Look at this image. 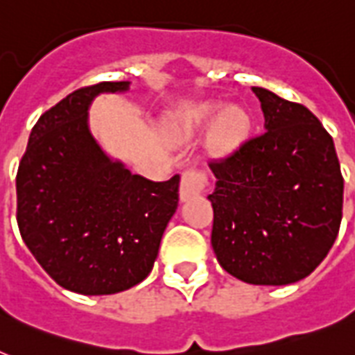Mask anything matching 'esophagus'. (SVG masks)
Segmentation results:
<instances>
[{
    "label": "esophagus",
    "mask_w": 355,
    "mask_h": 355,
    "mask_svg": "<svg viewBox=\"0 0 355 355\" xmlns=\"http://www.w3.org/2000/svg\"><path fill=\"white\" fill-rule=\"evenodd\" d=\"M208 184H210V177L205 169H200V167L184 169L182 178H180V199L188 200L191 197H197L206 191Z\"/></svg>",
    "instance_id": "34e87169"
}]
</instances>
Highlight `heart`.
I'll return each mask as SVG.
<instances>
[{"label":"heart","mask_w":355,"mask_h":355,"mask_svg":"<svg viewBox=\"0 0 355 355\" xmlns=\"http://www.w3.org/2000/svg\"><path fill=\"white\" fill-rule=\"evenodd\" d=\"M214 112V107H202L200 108L199 119L206 121ZM248 128V116L247 112L239 107H228L225 112L219 116L216 127H214V141L217 147L228 149L239 141L245 136Z\"/></svg>","instance_id":"b5f03b06"}]
</instances>
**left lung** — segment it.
Returning a JSON list of instances; mask_svg holds the SVG:
<instances>
[{
  "mask_svg": "<svg viewBox=\"0 0 355 355\" xmlns=\"http://www.w3.org/2000/svg\"><path fill=\"white\" fill-rule=\"evenodd\" d=\"M265 130L210 160L216 189L211 247L228 275L286 286L330 252L343 217L345 180L334 139L300 103L254 88Z\"/></svg>",
  "mask_w": 355,
  "mask_h": 355,
  "instance_id": "8db88e82",
  "label": "left lung"
}]
</instances>
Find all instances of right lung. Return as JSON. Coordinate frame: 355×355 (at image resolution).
Listing matches in <instances>:
<instances>
[{"instance_id":"1","label":"right lung","mask_w":355,"mask_h":355,"mask_svg":"<svg viewBox=\"0 0 355 355\" xmlns=\"http://www.w3.org/2000/svg\"><path fill=\"white\" fill-rule=\"evenodd\" d=\"M127 80L71 92L40 116L16 175V221L64 289L114 295L149 276L178 205L180 175L153 182L112 162L88 130V107Z\"/></svg>"}]
</instances>
